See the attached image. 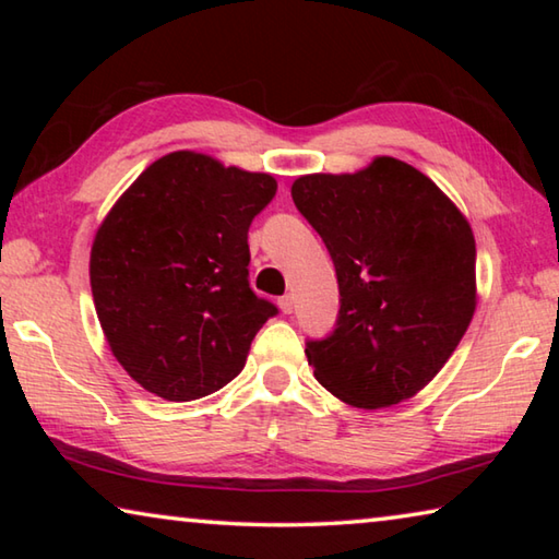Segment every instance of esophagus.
Listing matches in <instances>:
<instances>
[{
  "instance_id": "1",
  "label": "esophagus",
  "mask_w": 559,
  "mask_h": 559,
  "mask_svg": "<svg viewBox=\"0 0 559 559\" xmlns=\"http://www.w3.org/2000/svg\"><path fill=\"white\" fill-rule=\"evenodd\" d=\"M278 308H281L286 316H290L293 308H296V298H293L290 293H288V296H283V298L278 300Z\"/></svg>"
}]
</instances>
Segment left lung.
<instances>
[{
  "mask_svg": "<svg viewBox=\"0 0 559 559\" xmlns=\"http://www.w3.org/2000/svg\"><path fill=\"white\" fill-rule=\"evenodd\" d=\"M290 194L325 241L340 288L335 330L306 345L316 380L359 409L409 400L447 365L476 310L468 219L394 157L298 177Z\"/></svg>",
  "mask_w": 559,
  "mask_h": 559,
  "instance_id": "8db88e82",
  "label": "left lung"
}]
</instances>
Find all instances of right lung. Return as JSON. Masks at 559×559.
Masks as SVG:
<instances>
[{"mask_svg":"<svg viewBox=\"0 0 559 559\" xmlns=\"http://www.w3.org/2000/svg\"><path fill=\"white\" fill-rule=\"evenodd\" d=\"M266 173L179 150L155 159L98 226L91 290L103 333L132 380L189 402L243 370L278 313L249 286V226L273 194Z\"/></svg>","mask_w":559,"mask_h":559,"instance_id":"1","label":"right lung"}]
</instances>
